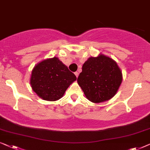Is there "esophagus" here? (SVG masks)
Wrapping results in <instances>:
<instances>
[{"instance_id":"esophagus-1","label":"esophagus","mask_w":150,"mask_h":150,"mask_svg":"<svg viewBox=\"0 0 150 150\" xmlns=\"http://www.w3.org/2000/svg\"><path fill=\"white\" fill-rule=\"evenodd\" d=\"M74 73H75V75L76 77H77V78L78 76H79V73H78V72H75Z\"/></svg>"}]
</instances>
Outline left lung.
Segmentation results:
<instances>
[{
    "instance_id": "8db88e82",
    "label": "left lung",
    "mask_w": 150,
    "mask_h": 150,
    "mask_svg": "<svg viewBox=\"0 0 150 150\" xmlns=\"http://www.w3.org/2000/svg\"><path fill=\"white\" fill-rule=\"evenodd\" d=\"M122 81V73L117 62L104 54L90 57L82 66L77 83L86 98L94 103L112 98Z\"/></svg>"
}]
</instances>
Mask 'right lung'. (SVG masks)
I'll return each instance as SVG.
<instances>
[{
    "label": "right lung",
    "mask_w": 150,
    "mask_h": 150,
    "mask_svg": "<svg viewBox=\"0 0 150 150\" xmlns=\"http://www.w3.org/2000/svg\"><path fill=\"white\" fill-rule=\"evenodd\" d=\"M77 79L57 57L37 63L31 73L30 83L37 96L45 100L56 101L62 98L67 88Z\"/></svg>",
    "instance_id": "right-lung-1"
}]
</instances>
